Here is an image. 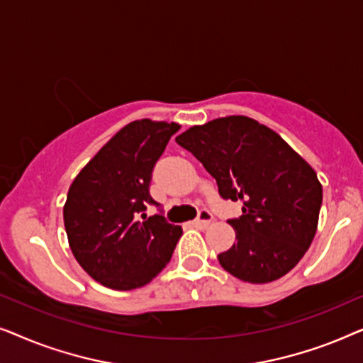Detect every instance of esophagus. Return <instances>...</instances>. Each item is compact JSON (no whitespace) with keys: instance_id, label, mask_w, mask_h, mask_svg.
Listing matches in <instances>:
<instances>
[{"instance_id":"34e87169","label":"esophagus","mask_w":363,"mask_h":363,"mask_svg":"<svg viewBox=\"0 0 363 363\" xmlns=\"http://www.w3.org/2000/svg\"><path fill=\"white\" fill-rule=\"evenodd\" d=\"M211 220H213L211 213L206 211V210H203V211L200 213V216H198L196 220L193 221V226H196V228H206V226L211 223Z\"/></svg>"}]
</instances>
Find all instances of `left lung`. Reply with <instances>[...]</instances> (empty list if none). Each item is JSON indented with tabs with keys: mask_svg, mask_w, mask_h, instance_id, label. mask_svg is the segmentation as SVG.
Masks as SVG:
<instances>
[{
	"mask_svg": "<svg viewBox=\"0 0 363 363\" xmlns=\"http://www.w3.org/2000/svg\"><path fill=\"white\" fill-rule=\"evenodd\" d=\"M177 143L203 163L225 200L242 201V215L228 221L235 245L218 255L223 269L251 284L287 274L317 231L322 185L314 168L279 133L245 116L193 125Z\"/></svg>",
	"mask_w": 363,
	"mask_h": 363,
	"instance_id": "8db88e82",
	"label": "left lung"
}]
</instances>
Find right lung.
Returning <instances> with one entry per match:
<instances>
[{
    "label": "right lung",
    "instance_id": "right-lung-1",
    "mask_svg": "<svg viewBox=\"0 0 363 363\" xmlns=\"http://www.w3.org/2000/svg\"><path fill=\"white\" fill-rule=\"evenodd\" d=\"M178 130L177 122L127 123L69 186L62 211L69 246L82 269L102 286L137 289L170 261L182 228L143 211L147 203L157 205L148 193L152 172Z\"/></svg>",
    "mask_w": 363,
    "mask_h": 363
}]
</instances>
